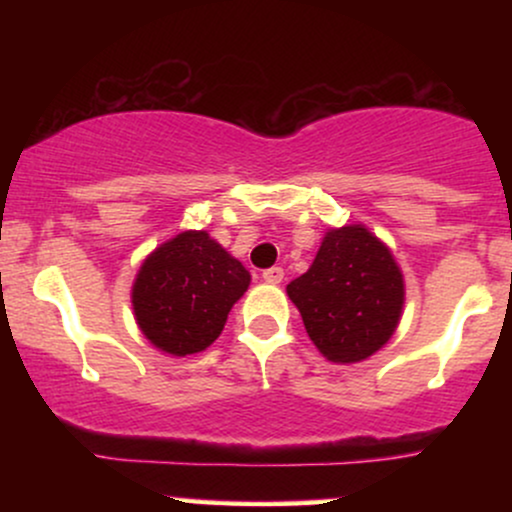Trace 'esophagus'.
<instances>
[{
	"label": "esophagus",
	"instance_id": "obj_1",
	"mask_svg": "<svg viewBox=\"0 0 512 512\" xmlns=\"http://www.w3.org/2000/svg\"><path fill=\"white\" fill-rule=\"evenodd\" d=\"M262 279L267 281V284H281V279H284V269H281V267H269V269H264Z\"/></svg>",
	"mask_w": 512,
	"mask_h": 512
}]
</instances>
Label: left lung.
Wrapping results in <instances>:
<instances>
[{"mask_svg": "<svg viewBox=\"0 0 512 512\" xmlns=\"http://www.w3.org/2000/svg\"><path fill=\"white\" fill-rule=\"evenodd\" d=\"M308 337L334 363H358L395 334L404 276L380 238L361 223L330 228L313 264L286 286Z\"/></svg>", "mask_w": 512, "mask_h": 512, "instance_id": "obj_1", "label": "left lung"}]
</instances>
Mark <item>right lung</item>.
<instances>
[{
	"mask_svg": "<svg viewBox=\"0 0 512 512\" xmlns=\"http://www.w3.org/2000/svg\"><path fill=\"white\" fill-rule=\"evenodd\" d=\"M250 272L207 231H182L151 252L132 286L139 330L170 356L204 351L219 337Z\"/></svg>",
	"mask_w": 512,
	"mask_h": 512,
	"instance_id": "right-lung-1",
	"label": "right lung"
}]
</instances>
